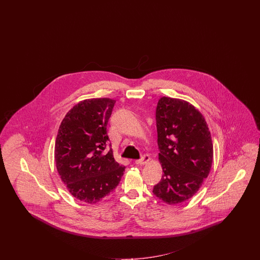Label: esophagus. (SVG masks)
Returning <instances> with one entry per match:
<instances>
[{
	"label": "esophagus",
	"instance_id": "esophagus-1",
	"mask_svg": "<svg viewBox=\"0 0 260 260\" xmlns=\"http://www.w3.org/2000/svg\"><path fill=\"white\" fill-rule=\"evenodd\" d=\"M150 157L149 155H144L140 159L135 160V164H137V165H144V164H147L148 162H150Z\"/></svg>",
	"mask_w": 260,
	"mask_h": 260
}]
</instances>
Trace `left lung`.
Returning <instances> with one entry per match:
<instances>
[{"mask_svg":"<svg viewBox=\"0 0 260 260\" xmlns=\"http://www.w3.org/2000/svg\"><path fill=\"white\" fill-rule=\"evenodd\" d=\"M155 119L163 175L152 192L167 204H179L197 193L210 173L211 133L200 111L181 99L161 97Z\"/></svg>","mask_w":260,"mask_h":260,"instance_id":"left-lung-1","label":"left lung"}]
</instances>
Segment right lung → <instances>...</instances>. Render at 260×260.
<instances>
[{
    "label": "right lung",
    "mask_w": 260,
    "mask_h": 260,
    "mask_svg": "<svg viewBox=\"0 0 260 260\" xmlns=\"http://www.w3.org/2000/svg\"><path fill=\"white\" fill-rule=\"evenodd\" d=\"M115 100L86 99L66 114L56 137L54 157L61 180L75 198L95 204L118 186L125 167L110 149L107 125Z\"/></svg>",
    "instance_id": "1"
}]
</instances>
